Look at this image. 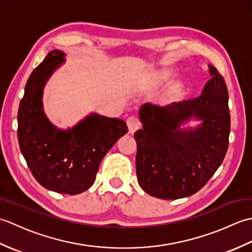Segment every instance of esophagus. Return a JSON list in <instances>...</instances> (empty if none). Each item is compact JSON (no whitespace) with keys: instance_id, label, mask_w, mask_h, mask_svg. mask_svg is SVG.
<instances>
[{"instance_id":"1","label":"esophagus","mask_w":252,"mask_h":252,"mask_svg":"<svg viewBox=\"0 0 252 252\" xmlns=\"http://www.w3.org/2000/svg\"><path fill=\"white\" fill-rule=\"evenodd\" d=\"M126 123H127V129H129L130 134H134L135 131L140 129V126H141L140 121H138L137 118L134 116H131L127 118Z\"/></svg>"}]
</instances>
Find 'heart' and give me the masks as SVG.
I'll use <instances>...</instances> for the list:
<instances>
[{"label":"heart","instance_id":"heart-1","mask_svg":"<svg viewBox=\"0 0 252 252\" xmlns=\"http://www.w3.org/2000/svg\"><path fill=\"white\" fill-rule=\"evenodd\" d=\"M171 76H172V73H171V71L168 70V69H161V70L155 71L152 74V81L155 84H162L168 82L171 79ZM180 85H175V87L168 93L167 97H165V101H170L171 99H173L174 96L178 95V93L180 92Z\"/></svg>","mask_w":252,"mask_h":252}]
</instances>
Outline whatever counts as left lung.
Segmentation results:
<instances>
[{
  "instance_id": "obj_1",
  "label": "left lung",
  "mask_w": 252,
  "mask_h": 252,
  "mask_svg": "<svg viewBox=\"0 0 252 252\" xmlns=\"http://www.w3.org/2000/svg\"><path fill=\"white\" fill-rule=\"evenodd\" d=\"M209 73L199 97L165 107L144 104L138 110L143 129L134 134L136 175L151 196L179 199L194 195L223 162L231 130L228 92L212 65ZM190 121L200 123L190 127Z\"/></svg>"
}]
</instances>
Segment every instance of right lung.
Instances as JSON below:
<instances>
[{
  "label": "right lung",
  "mask_w": 252,
  "mask_h": 252,
  "mask_svg": "<svg viewBox=\"0 0 252 252\" xmlns=\"http://www.w3.org/2000/svg\"><path fill=\"white\" fill-rule=\"evenodd\" d=\"M62 51H51L28 79L18 109L21 154L39 183L56 192L77 195L93 185L105 155L127 133L126 121L91 112L71 127L52 123L43 107L44 88L66 63Z\"/></svg>",
  "instance_id": "1"
}]
</instances>
